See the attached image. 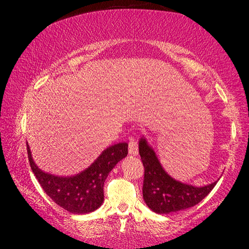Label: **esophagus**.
Returning <instances> with one entry per match:
<instances>
[{
    "label": "esophagus",
    "mask_w": 249,
    "mask_h": 249,
    "mask_svg": "<svg viewBox=\"0 0 249 249\" xmlns=\"http://www.w3.org/2000/svg\"><path fill=\"white\" fill-rule=\"evenodd\" d=\"M129 154L134 156L138 155V144L135 138H130V142H129Z\"/></svg>",
    "instance_id": "obj_1"
}]
</instances>
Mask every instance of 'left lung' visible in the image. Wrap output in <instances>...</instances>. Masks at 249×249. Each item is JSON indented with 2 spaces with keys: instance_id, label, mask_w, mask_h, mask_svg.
<instances>
[{
  "instance_id": "1",
  "label": "left lung",
  "mask_w": 249,
  "mask_h": 249,
  "mask_svg": "<svg viewBox=\"0 0 249 249\" xmlns=\"http://www.w3.org/2000/svg\"><path fill=\"white\" fill-rule=\"evenodd\" d=\"M139 155L144 165L142 197L149 209L158 214L176 213L195 206L209 195L216 181L194 186L179 181L165 171L146 137L139 139Z\"/></svg>"
}]
</instances>
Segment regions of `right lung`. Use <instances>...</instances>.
<instances>
[{
  "mask_svg": "<svg viewBox=\"0 0 249 249\" xmlns=\"http://www.w3.org/2000/svg\"><path fill=\"white\" fill-rule=\"evenodd\" d=\"M27 152L34 175L54 203L73 214H87L104 202V182L112 169L128 154L127 142H118L104 149L83 171L73 176H56L43 171L34 161L27 142Z\"/></svg>",
  "mask_w": 249,
  "mask_h": 249,
  "instance_id": "obj_1",
  "label": "right lung"
}]
</instances>
